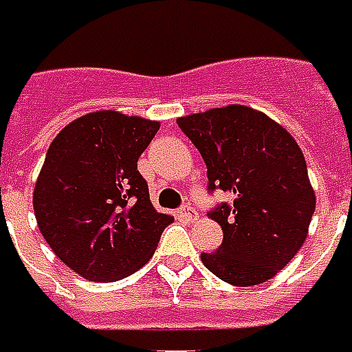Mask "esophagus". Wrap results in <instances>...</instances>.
<instances>
[{
    "label": "esophagus",
    "mask_w": 352,
    "mask_h": 352,
    "mask_svg": "<svg viewBox=\"0 0 352 352\" xmlns=\"http://www.w3.org/2000/svg\"><path fill=\"white\" fill-rule=\"evenodd\" d=\"M180 216L186 221H195L197 218H199V212H197L193 206H189L188 204V206H184V208L180 210Z\"/></svg>",
    "instance_id": "obj_1"
}]
</instances>
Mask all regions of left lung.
I'll list each match as a JSON object with an SVG mask.
<instances>
[{"label":"left lung","mask_w":352,"mask_h":352,"mask_svg":"<svg viewBox=\"0 0 352 352\" xmlns=\"http://www.w3.org/2000/svg\"><path fill=\"white\" fill-rule=\"evenodd\" d=\"M206 163L208 189L233 195L208 218L223 243L201 254L210 273L233 286L273 278L305 243L316 197L298 142L271 117L233 104L178 117Z\"/></svg>","instance_id":"1"}]
</instances>
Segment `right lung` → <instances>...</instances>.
I'll use <instances>...</instances> for the list:
<instances>
[{
  "label": "right lung",
  "mask_w": 352,
  "mask_h": 352,
  "mask_svg": "<svg viewBox=\"0 0 352 352\" xmlns=\"http://www.w3.org/2000/svg\"><path fill=\"white\" fill-rule=\"evenodd\" d=\"M159 126L104 109L77 117L49 146L34 188L37 228L83 278L113 283L136 273L174 221L153 208L138 172Z\"/></svg>",
  "instance_id": "right-lung-1"
}]
</instances>
